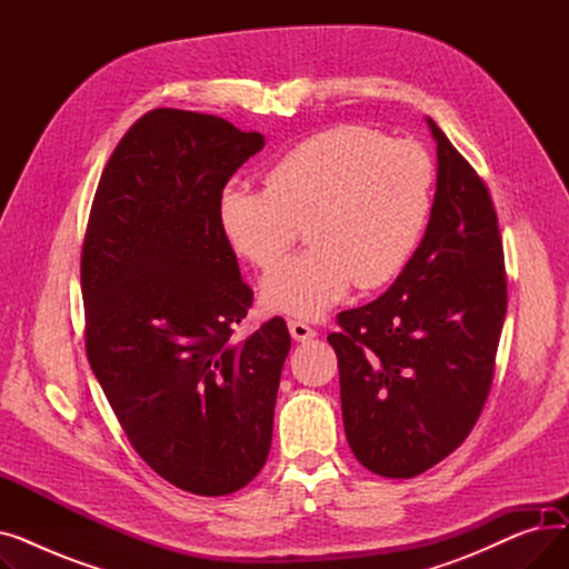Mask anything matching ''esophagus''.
Segmentation results:
<instances>
[{"label": "esophagus", "mask_w": 569, "mask_h": 569, "mask_svg": "<svg viewBox=\"0 0 569 569\" xmlns=\"http://www.w3.org/2000/svg\"><path fill=\"white\" fill-rule=\"evenodd\" d=\"M288 330H290V337H292L295 341H309V339L316 337L313 327H309V325L302 322V320H290V322H288Z\"/></svg>", "instance_id": "esophagus-1"}]
</instances>
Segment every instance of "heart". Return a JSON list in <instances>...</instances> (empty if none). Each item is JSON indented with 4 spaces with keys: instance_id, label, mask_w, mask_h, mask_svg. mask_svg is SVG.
Returning a JSON list of instances; mask_svg holds the SVG:
<instances>
[{
    "instance_id": "obj_1",
    "label": "heart",
    "mask_w": 569,
    "mask_h": 569,
    "mask_svg": "<svg viewBox=\"0 0 569 569\" xmlns=\"http://www.w3.org/2000/svg\"><path fill=\"white\" fill-rule=\"evenodd\" d=\"M433 166L410 140L343 124L295 144L264 174V189L226 184L217 221L226 244L269 269L305 224L312 249L260 283L267 311L320 318L348 295L399 277L431 214Z\"/></svg>"
}]
</instances>
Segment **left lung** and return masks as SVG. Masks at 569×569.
I'll return each mask as SVG.
<instances>
[{
	"instance_id": "8db88e82",
	"label": "left lung",
	"mask_w": 569,
	"mask_h": 569,
	"mask_svg": "<svg viewBox=\"0 0 569 569\" xmlns=\"http://www.w3.org/2000/svg\"><path fill=\"white\" fill-rule=\"evenodd\" d=\"M438 177L420 247L378 300L341 311L339 357L352 455L382 477L420 475L480 417L507 311L498 217L485 182L431 117Z\"/></svg>"
}]
</instances>
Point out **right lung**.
Returning <instances> with one entry per match:
<instances>
[{
	"label": "right lung",
	"instance_id": "obj_1",
	"mask_svg": "<svg viewBox=\"0 0 569 569\" xmlns=\"http://www.w3.org/2000/svg\"><path fill=\"white\" fill-rule=\"evenodd\" d=\"M262 147L214 114H142L106 163L82 244L89 365L144 463L198 496L264 466L290 350L283 318L232 341L253 292L217 198Z\"/></svg>",
	"mask_w": 569,
	"mask_h": 569
}]
</instances>
